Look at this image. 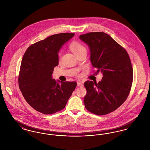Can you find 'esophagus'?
<instances>
[{
  "mask_svg": "<svg viewBox=\"0 0 150 150\" xmlns=\"http://www.w3.org/2000/svg\"><path fill=\"white\" fill-rule=\"evenodd\" d=\"M77 86H83V84L81 83V82H80V81H79V82H78L77 83Z\"/></svg>",
  "mask_w": 150,
  "mask_h": 150,
  "instance_id": "obj_1",
  "label": "esophagus"
}]
</instances>
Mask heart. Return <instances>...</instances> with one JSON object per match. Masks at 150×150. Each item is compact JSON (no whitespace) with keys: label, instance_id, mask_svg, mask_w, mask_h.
Segmentation results:
<instances>
[{"label":"heart","instance_id":"1","mask_svg":"<svg viewBox=\"0 0 150 150\" xmlns=\"http://www.w3.org/2000/svg\"><path fill=\"white\" fill-rule=\"evenodd\" d=\"M70 49L72 52L78 56L79 54H81L83 52H86V47L81 44L78 42H72L70 45ZM62 56V53H59V59H61Z\"/></svg>","mask_w":150,"mask_h":150}]
</instances>
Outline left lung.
Instances as JSON below:
<instances>
[{"label":"left lung","instance_id":"1","mask_svg":"<svg viewBox=\"0 0 150 150\" xmlns=\"http://www.w3.org/2000/svg\"><path fill=\"white\" fill-rule=\"evenodd\" d=\"M79 38L89 46L91 61L98 69L97 73H103L98 83L89 80L84 83L85 107L94 114H108L128 97L133 78L130 57L127 50L105 33H89Z\"/></svg>","mask_w":150,"mask_h":150}]
</instances>
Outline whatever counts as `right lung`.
Listing matches in <instances>:
<instances>
[{
    "mask_svg": "<svg viewBox=\"0 0 150 150\" xmlns=\"http://www.w3.org/2000/svg\"><path fill=\"white\" fill-rule=\"evenodd\" d=\"M75 35L60 33L31 45L26 50L18 75V85L29 105L43 114L64 109L75 90V81H60L52 78L58 64V53L63 44Z\"/></svg>",
    "mask_w": 150,
    "mask_h": 150,
    "instance_id": "obj_1",
    "label": "right lung"
}]
</instances>
